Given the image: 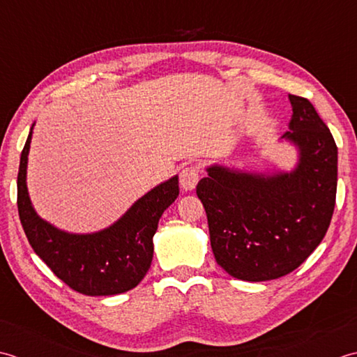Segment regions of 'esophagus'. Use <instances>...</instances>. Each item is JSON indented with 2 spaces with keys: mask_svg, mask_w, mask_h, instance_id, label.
I'll return each mask as SVG.
<instances>
[{
  "mask_svg": "<svg viewBox=\"0 0 357 357\" xmlns=\"http://www.w3.org/2000/svg\"><path fill=\"white\" fill-rule=\"evenodd\" d=\"M200 178V169L197 165H189L181 171L180 174V186L185 189V191H192V189L197 186Z\"/></svg>",
  "mask_w": 357,
  "mask_h": 357,
  "instance_id": "esophagus-1",
  "label": "esophagus"
}]
</instances>
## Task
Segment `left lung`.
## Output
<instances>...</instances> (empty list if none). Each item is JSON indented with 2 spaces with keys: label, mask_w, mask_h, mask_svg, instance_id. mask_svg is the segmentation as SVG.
Wrapping results in <instances>:
<instances>
[{
  "label": "left lung",
  "mask_w": 357,
  "mask_h": 357,
  "mask_svg": "<svg viewBox=\"0 0 357 357\" xmlns=\"http://www.w3.org/2000/svg\"><path fill=\"white\" fill-rule=\"evenodd\" d=\"M288 98L293 115L280 140L297 149L293 171L211 165L197 185L215 261L240 280H273L294 271L322 242L333 217L337 146L307 98Z\"/></svg>",
  "instance_id": "obj_1"
}]
</instances>
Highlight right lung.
Returning a JSON list of instances; mask_svg holds the SVG:
<instances>
[{
  "instance_id": "1",
  "label": "right lung",
  "mask_w": 357,
  "mask_h": 357,
  "mask_svg": "<svg viewBox=\"0 0 357 357\" xmlns=\"http://www.w3.org/2000/svg\"><path fill=\"white\" fill-rule=\"evenodd\" d=\"M32 129L21 152L18 214L29 243L58 279L86 296H114L135 288L146 275L154 256V237L165 209L178 197L174 176L138 199L117 222L91 234L58 229L36 214L26 176Z\"/></svg>"
}]
</instances>
